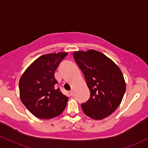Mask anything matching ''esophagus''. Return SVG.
<instances>
[{
  "mask_svg": "<svg viewBox=\"0 0 148 148\" xmlns=\"http://www.w3.org/2000/svg\"><path fill=\"white\" fill-rule=\"evenodd\" d=\"M70 95L71 96H73V95H74V92H73V90H71L70 91Z\"/></svg>",
  "mask_w": 148,
  "mask_h": 148,
  "instance_id": "34e87169",
  "label": "esophagus"
}]
</instances>
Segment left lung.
<instances>
[{
	"mask_svg": "<svg viewBox=\"0 0 148 148\" xmlns=\"http://www.w3.org/2000/svg\"><path fill=\"white\" fill-rule=\"evenodd\" d=\"M74 60L84 73L90 97L82 108L89 117L101 120L119 107L126 91L120 68L103 53L95 50L74 51Z\"/></svg>",
	"mask_w": 148,
	"mask_h": 148,
	"instance_id": "obj_1",
	"label": "left lung"
}]
</instances>
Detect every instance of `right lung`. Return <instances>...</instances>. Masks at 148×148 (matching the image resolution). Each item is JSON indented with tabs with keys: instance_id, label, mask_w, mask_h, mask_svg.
<instances>
[{
	"instance_id": "1",
	"label": "right lung",
	"mask_w": 148,
	"mask_h": 148,
	"mask_svg": "<svg viewBox=\"0 0 148 148\" xmlns=\"http://www.w3.org/2000/svg\"><path fill=\"white\" fill-rule=\"evenodd\" d=\"M68 53L43 55L34 61L19 82L22 103L32 114L42 119L58 116L64 111L69 98L56 87L55 71Z\"/></svg>"
}]
</instances>
